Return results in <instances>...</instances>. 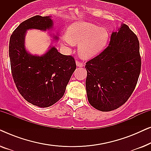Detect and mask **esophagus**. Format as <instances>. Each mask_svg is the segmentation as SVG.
<instances>
[{
    "mask_svg": "<svg viewBox=\"0 0 151 151\" xmlns=\"http://www.w3.org/2000/svg\"><path fill=\"white\" fill-rule=\"evenodd\" d=\"M76 66L78 67H82L84 66V64L82 63H80V62H78V61H76Z\"/></svg>",
    "mask_w": 151,
    "mask_h": 151,
    "instance_id": "34e87169",
    "label": "esophagus"
}]
</instances>
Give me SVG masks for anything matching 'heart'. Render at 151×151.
<instances>
[{"label":"heart","mask_w":151,"mask_h":151,"mask_svg":"<svg viewBox=\"0 0 151 151\" xmlns=\"http://www.w3.org/2000/svg\"><path fill=\"white\" fill-rule=\"evenodd\" d=\"M109 39V33L106 28L85 21H78L69 27L67 35L63 36L62 42L67 47L80 43V56L83 59H90L102 51Z\"/></svg>","instance_id":"obj_1"}]
</instances>
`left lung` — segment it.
Segmentation results:
<instances>
[{"mask_svg": "<svg viewBox=\"0 0 151 151\" xmlns=\"http://www.w3.org/2000/svg\"><path fill=\"white\" fill-rule=\"evenodd\" d=\"M88 102L101 111L115 110L128 100L141 70L139 43L125 24L111 34L109 46L86 63Z\"/></svg>", "mask_w": 151, "mask_h": 151, "instance_id": "obj_1", "label": "left lung"}]
</instances>
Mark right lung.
Listing matches in <instances>:
<instances>
[{"instance_id":"right-lung-1","label":"right lung","mask_w":151,"mask_h":151,"mask_svg":"<svg viewBox=\"0 0 151 151\" xmlns=\"http://www.w3.org/2000/svg\"><path fill=\"white\" fill-rule=\"evenodd\" d=\"M51 16H35L20 23L9 40V55L12 76L21 96L41 108L52 106L63 98L72 74L76 69L74 58L58 52L53 45L44 54L29 52L25 46L27 30H52ZM55 41L58 35H53Z\"/></svg>"}]
</instances>
